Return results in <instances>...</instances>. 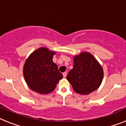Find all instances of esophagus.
<instances>
[{"instance_id":"obj_1","label":"esophagus","mask_w":126,"mask_h":126,"mask_svg":"<svg viewBox=\"0 0 126 126\" xmlns=\"http://www.w3.org/2000/svg\"><path fill=\"white\" fill-rule=\"evenodd\" d=\"M66 75H67V72H64V73H63V77H64V78H65V77H66Z\"/></svg>"}]
</instances>
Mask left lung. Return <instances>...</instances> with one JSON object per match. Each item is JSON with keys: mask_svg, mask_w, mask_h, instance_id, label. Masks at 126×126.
<instances>
[{"mask_svg": "<svg viewBox=\"0 0 126 126\" xmlns=\"http://www.w3.org/2000/svg\"><path fill=\"white\" fill-rule=\"evenodd\" d=\"M74 67L66 79L77 93L89 94L98 89L103 77V70L94 57L83 52L74 59Z\"/></svg>", "mask_w": 126, "mask_h": 126, "instance_id": "obj_1", "label": "left lung"}]
</instances>
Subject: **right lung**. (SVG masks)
<instances>
[{"label":"right lung","mask_w":126,"mask_h":126,"mask_svg":"<svg viewBox=\"0 0 126 126\" xmlns=\"http://www.w3.org/2000/svg\"><path fill=\"white\" fill-rule=\"evenodd\" d=\"M55 52L40 47L28 58L23 67L25 81L32 90L40 94H49L54 90L63 78L58 66L52 62Z\"/></svg>","instance_id":"1"}]
</instances>
